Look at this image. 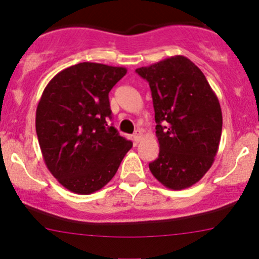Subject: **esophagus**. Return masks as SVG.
Wrapping results in <instances>:
<instances>
[{
	"label": "esophagus",
	"mask_w": 259,
	"mask_h": 259,
	"mask_svg": "<svg viewBox=\"0 0 259 259\" xmlns=\"http://www.w3.org/2000/svg\"><path fill=\"white\" fill-rule=\"evenodd\" d=\"M133 139H134L135 143H139L140 140L143 139V130L138 129L137 132L134 133V135H133Z\"/></svg>",
	"instance_id": "1"
}]
</instances>
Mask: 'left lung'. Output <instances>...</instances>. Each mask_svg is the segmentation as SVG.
Returning <instances> with one entry per match:
<instances>
[{"label":"left lung","mask_w":259,"mask_h":259,"mask_svg":"<svg viewBox=\"0 0 259 259\" xmlns=\"http://www.w3.org/2000/svg\"><path fill=\"white\" fill-rule=\"evenodd\" d=\"M155 111L159 156L149 164L164 187L182 190L199 182L214 163L222 135L221 105L199 67L185 56L139 67Z\"/></svg>","instance_id":"obj_1"}]
</instances>
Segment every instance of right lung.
<instances>
[{"instance_id": "1", "label": "right lung", "mask_w": 259, "mask_h": 259, "mask_svg": "<svg viewBox=\"0 0 259 259\" xmlns=\"http://www.w3.org/2000/svg\"><path fill=\"white\" fill-rule=\"evenodd\" d=\"M127 70L81 62L55 75L36 109V134L50 173L76 194L105 187L133 143L108 124L109 93Z\"/></svg>"}]
</instances>
